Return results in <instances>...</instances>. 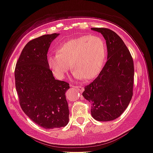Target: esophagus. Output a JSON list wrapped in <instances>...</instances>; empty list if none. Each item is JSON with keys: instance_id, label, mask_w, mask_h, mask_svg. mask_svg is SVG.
I'll return each mask as SVG.
<instances>
[{"instance_id": "esophagus-1", "label": "esophagus", "mask_w": 153, "mask_h": 153, "mask_svg": "<svg viewBox=\"0 0 153 153\" xmlns=\"http://www.w3.org/2000/svg\"><path fill=\"white\" fill-rule=\"evenodd\" d=\"M72 87H74V88H75L76 89H78L80 92H82L84 90V87H82L81 86H72Z\"/></svg>"}]
</instances>
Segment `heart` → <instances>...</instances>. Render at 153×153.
<instances>
[{"label":"heart","instance_id":"1","mask_svg":"<svg viewBox=\"0 0 153 153\" xmlns=\"http://www.w3.org/2000/svg\"><path fill=\"white\" fill-rule=\"evenodd\" d=\"M106 56L104 40L96 35H84L60 46L56 54L48 55L47 64L59 79H63L72 67L76 78L91 80L102 70Z\"/></svg>","mask_w":153,"mask_h":153}]
</instances>
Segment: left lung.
<instances>
[{"label":"left lung","mask_w":153,"mask_h":153,"mask_svg":"<svg viewBox=\"0 0 153 153\" xmlns=\"http://www.w3.org/2000/svg\"><path fill=\"white\" fill-rule=\"evenodd\" d=\"M102 34L107 47V61L98 76L84 87L82 93L91 103V115L98 121L116 119L132 97L134 64L121 38L109 29L92 28Z\"/></svg>","instance_id":"8db88e82"}]
</instances>
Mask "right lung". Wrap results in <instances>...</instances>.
I'll return each mask as SVG.
<instances>
[{
  "label": "right lung",
  "instance_id": "right-lung-1",
  "mask_svg": "<svg viewBox=\"0 0 153 153\" xmlns=\"http://www.w3.org/2000/svg\"><path fill=\"white\" fill-rule=\"evenodd\" d=\"M58 35H44L27 43L15 69L21 109L33 122L47 129L64 127L69 122L65 92L69 84L55 80L47 64L49 46Z\"/></svg>",
  "mask_w": 153,
  "mask_h": 153
}]
</instances>
